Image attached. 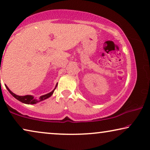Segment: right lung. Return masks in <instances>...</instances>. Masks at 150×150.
Instances as JSON below:
<instances>
[{"mask_svg": "<svg viewBox=\"0 0 150 150\" xmlns=\"http://www.w3.org/2000/svg\"><path fill=\"white\" fill-rule=\"evenodd\" d=\"M57 86V84L56 85V86H55L54 89H53L52 91L50 92V93H47V94H45V95H44V96H40L39 99H35V98H34L33 96H30V95L24 96H18V95H16V94L13 93V92H12L11 90H10L9 88H8V87H7V85H5V87H6V88H7V89L8 90V91H9V93H11V95L13 96L14 98H16V99H17L18 100H19V101L22 102V103L27 104H34L38 103V102H40L41 101H42V100H46V99H47V98H50V96L52 95L53 93H54V91L55 90V89H56Z\"/></svg>", "mask_w": 150, "mask_h": 150, "instance_id": "add662e5", "label": "right lung"}]
</instances>
